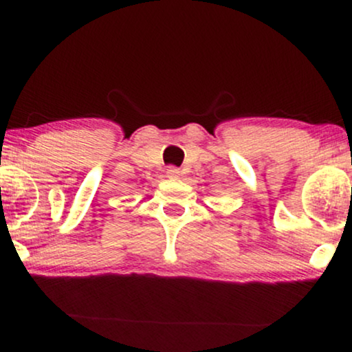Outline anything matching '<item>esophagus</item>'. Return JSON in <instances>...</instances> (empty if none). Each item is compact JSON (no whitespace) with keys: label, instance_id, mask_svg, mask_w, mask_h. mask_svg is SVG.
<instances>
[{"label":"esophagus","instance_id":"esophagus-1","mask_svg":"<svg viewBox=\"0 0 352 352\" xmlns=\"http://www.w3.org/2000/svg\"><path fill=\"white\" fill-rule=\"evenodd\" d=\"M179 170H177V168H175V166H170L166 170V176L170 177V179H177V177H179Z\"/></svg>","mask_w":352,"mask_h":352}]
</instances>
